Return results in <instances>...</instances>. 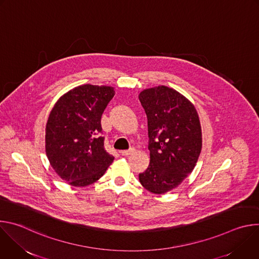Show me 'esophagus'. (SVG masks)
Listing matches in <instances>:
<instances>
[{"label": "esophagus", "mask_w": 259, "mask_h": 259, "mask_svg": "<svg viewBox=\"0 0 259 259\" xmlns=\"http://www.w3.org/2000/svg\"><path fill=\"white\" fill-rule=\"evenodd\" d=\"M134 152H135V149H133V147H132V149H129V150H126V151H122L121 155L122 156H129L132 153H134Z\"/></svg>", "instance_id": "esophagus-1"}]
</instances>
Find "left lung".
Here are the masks:
<instances>
[{
	"instance_id": "8db88e82",
	"label": "left lung",
	"mask_w": 259,
	"mask_h": 259,
	"mask_svg": "<svg viewBox=\"0 0 259 259\" xmlns=\"http://www.w3.org/2000/svg\"><path fill=\"white\" fill-rule=\"evenodd\" d=\"M147 117L151 162L139 174L142 187L162 195L177 188L194 170L202 150V130L194 104L167 86L140 92Z\"/></svg>"
}]
</instances>
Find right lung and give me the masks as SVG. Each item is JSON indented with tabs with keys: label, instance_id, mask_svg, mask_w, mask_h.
<instances>
[{
	"label": "right lung",
	"instance_id": "1",
	"mask_svg": "<svg viewBox=\"0 0 259 259\" xmlns=\"http://www.w3.org/2000/svg\"><path fill=\"white\" fill-rule=\"evenodd\" d=\"M115 95L109 86L82 85L62 95L46 125V155L60 178L72 187L98 180L113 163L104 149L101 116Z\"/></svg>",
	"mask_w": 259,
	"mask_h": 259
}]
</instances>
